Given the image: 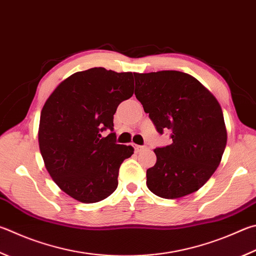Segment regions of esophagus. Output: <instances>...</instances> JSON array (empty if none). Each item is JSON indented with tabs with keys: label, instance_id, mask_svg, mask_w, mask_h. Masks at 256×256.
Returning a JSON list of instances; mask_svg holds the SVG:
<instances>
[{
	"label": "esophagus",
	"instance_id": "obj_1",
	"mask_svg": "<svg viewBox=\"0 0 256 256\" xmlns=\"http://www.w3.org/2000/svg\"><path fill=\"white\" fill-rule=\"evenodd\" d=\"M132 146L134 148V150H136V152H140L142 148H144V146H138V144H132Z\"/></svg>",
	"mask_w": 256,
	"mask_h": 256
}]
</instances>
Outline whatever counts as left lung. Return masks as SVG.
Instances as JSON below:
<instances>
[{"label":"left lung","instance_id":"1","mask_svg":"<svg viewBox=\"0 0 256 256\" xmlns=\"http://www.w3.org/2000/svg\"><path fill=\"white\" fill-rule=\"evenodd\" d=\"M136 96L160 134L172 143L154 148L146 186L156 196L176 199L205 184L224 153L227 132L218 100L196 78L176 70L134 74Z\"/></svg>","mask_w":256,"mask_h":256}]
</instances>
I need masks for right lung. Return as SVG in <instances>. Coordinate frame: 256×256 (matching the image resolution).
<instances>
[{"label":"right lung","mask_w":256,"mask_h":256,"mask_svg":"<svg viewBox=\"0 0 256 256\" xmlns=\"http://www.w3.org/2000/svg\"><path fill=\"white\" fill-rule=\"evenodd\" d=\"M134 92L132 72L95 67L72 74L51 92L41 110L38 140L49 174L68 196L85 204L103 200L118 188L131 146L116 144V108ZM110 129L108 137L101 132Z\"/></svg>","instance_id":"obj_1"}]
</instances>
